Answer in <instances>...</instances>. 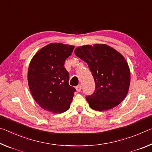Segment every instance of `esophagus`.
I'll return each instance as SVG.
<instances>
[{
    "instance_id": "34e87169",
    "label": "esophagus",
    "mask_w": 152,
    "mask_h": 152,
    "mask_svg": "<svg viewBox=\"0 0 152 152\" xmlns=\"http://www.w3.org/2000/svg\"><path fill=\"white\" fill-rule=\"evenodd\" d=\"M76 89H77V91H80L81 90V86L79 85V86H77L76 87Z\"/></svg>"
}]
</instances>
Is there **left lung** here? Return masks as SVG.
I'll list each match as a JSON object with an SVG mask.
<instances>
[{"instance_id":"obj_1","label":"left lung","mask_w":152,"mask_h":152,"mask_svg":"<svg viewBox=\"0 0 152 152\" xmlns=\"http://www.w3.org/2000/svg\"><path fill=\"white\" fill-rule=\"evenodd\" d=\"M75 55L88 64L96 84L93 94L86 96L90 108L97 111L118 106L128 93L130 69L122 54L106 44L79 46Z\"/></svg>"}]
</instances>
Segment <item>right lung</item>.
I'll use <instances>...</instances> for the list:
<instances>
[{
  "label": "right lung",
  "instance_id": "add662e5",
  "mask_svg": "<svg viewBox=\"0 0 152 152\" xmlns=\"http://www.w3.org/2000/svg\"><path fill=\"white\" fill-rule=\"evenodd\" d=\"M74 48L51 43L31 59L27 73L29 88L35 101L45 110L63 113L70 108L76 89L69 86V73L64 64Z\"/></svg>",
  "mask_w": 152,
  "mask_h": 152
}]
</instances>
